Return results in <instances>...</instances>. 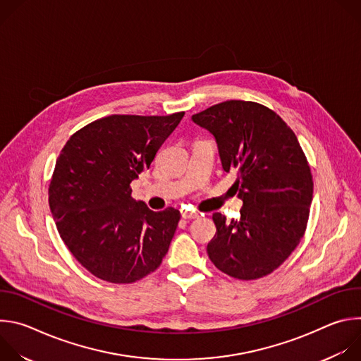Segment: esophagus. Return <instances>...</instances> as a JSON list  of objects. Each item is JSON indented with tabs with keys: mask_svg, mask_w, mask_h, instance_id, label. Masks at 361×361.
<instances>
[{
	"mask_svg": "<svg viewBox=\"0 0 361 361\" xmlns=\"http://www.w3.org/2000/svg\"><path fill=\"white\" fill-rule=\"evenodd\" d=\"M181 217L184 219V220H194V219H198L200 217V213H197V212H181Z\"/></svg>",
	"mask_w": 361,
	"mask_h": 361,
	"instance_id": "1",
	"label": "esophagus"
}]
</instances>
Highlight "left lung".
Segmentation results:
<instances>
[{"mask_svg":"<svg viewBox=\"0 0 361 361\" xmlns=\"http://www.w3.org/2000/svg\"><path fill=\"white\" fill-rule=\"evenodd\" d=\"M191 120L216 138L243 201L240 220L213 214L210 260L238 280L264 277L298 245L310 213L313 177L298 140L274 111L252 101H224Z\"/></svg>","mask_w":361,"mask_h":361,"instance_id":"8db88e82","label":"left lung"}]
</instances>
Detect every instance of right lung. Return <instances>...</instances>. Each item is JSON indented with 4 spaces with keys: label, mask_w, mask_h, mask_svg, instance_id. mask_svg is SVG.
I'll return each instance as SVG.
<instances>
[{
    "label": "right lung",
    "mask_w": 361,
    "mask_h": 361,
    "mask_svg": "<svg viewBox=\"0 0 361 361\" xmlns=\"http://www.w3.org/2000/svg\"><path fill=\"white\" fill-rule=\"evenodd\" d=\"M183 117L110 116L64 145L48 188L49 209L64 244L92 276L127 284L160 267L180 212L149 210L131 197L130 184Z\"/></svg>",
    "instance_id": "obj_1"
}]
</instances>
